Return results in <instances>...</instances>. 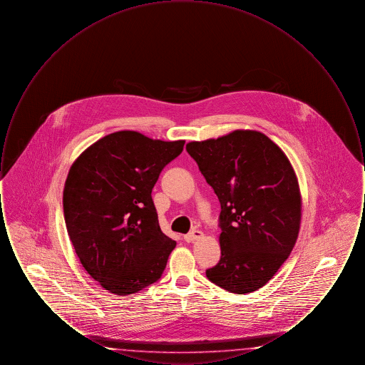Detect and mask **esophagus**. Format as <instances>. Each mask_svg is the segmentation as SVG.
Returning <instances> with one entry per match:
<instances>
[{
	"mask_svg": "<svg viewBox=\"0 0 365 365\" xmlns=\"http://www.w3.org/2000/svg\"><path fill=\"white\" fill-rule=\"evenodd\" d=\"M202 237H204L202 231H200V230H192L191 232L185 235V241L191 243L194 242V241H197V240H200V238H202Z\"/></svg>",
	"mask_w": 365,
	"mask_h": 365,
	"instance_id": "34e87169",
	"label": "esophagus"
}]
</instances>
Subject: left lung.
<instances>
[{"instance_id":"obj_1","label":"left lung","mask_w":365,"mask_h":365,"mask_svg":"<svg viewBox=\"0 0 365 365\" xmlns=\"http://www.w3.org/2000/svg\"><path fill=\"white\" fill-rule=\"evenodd\" d=\"M186 150L220 201V261L209 280L227 292L259 290L294 247L301 192L287 156L267 135L237 130Z\"/></svg>"}]
</instances>
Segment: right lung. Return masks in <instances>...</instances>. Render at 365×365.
<instances>
[{"mask_svg": "<svg viewBox=\"0 0 365 365\" xmlns=\"http://www.w3.org/2000/svg\"><path fill=\"white\" fill-rule=\"evenodd\" d=\"M185 140L137 131L98 139L71 165L63 192L66 226L87 274L116 295L161 278L176 242L158 226L152 190Z\"/></svg>", "mask_w": 365, "mask_h": 365, "instance_id": "add662e5", "label": "right lung"}]
</instances>
